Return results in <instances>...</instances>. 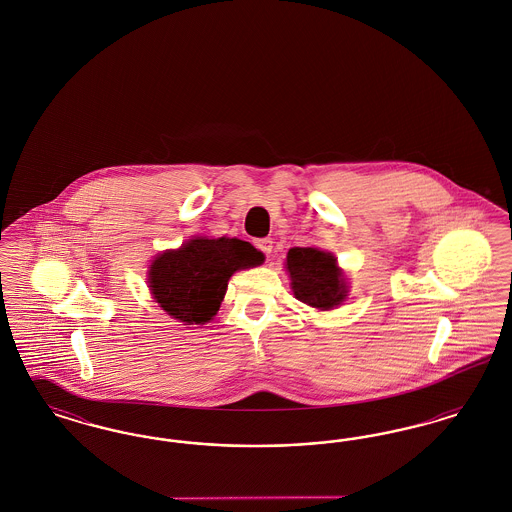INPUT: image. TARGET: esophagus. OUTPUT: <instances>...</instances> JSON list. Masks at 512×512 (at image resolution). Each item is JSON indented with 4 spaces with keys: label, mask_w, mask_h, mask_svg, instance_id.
<instances>
[{
    "label": "esophagus",
    "mask_w": 512,
    "mask_h": 512,
    "mask_svg": "<svg viewBox=\"0 0 512 512\" xmlns=\"http://www.w3.org/2000/svg\"><path fill=\"white\" fill-rule=\"evenodd\" d=\"M255 245L267 255V257H270V253H272V240L270 238H263V240H257L255 242Z\"/></svg>",
    "instance_id": "esophagus-1"
}]
</instances>
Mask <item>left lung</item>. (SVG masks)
<instances>
[{"label":"left lung","mask_w":512,"mask_h":512,"mask_svg":"<svg viewBox=\"0 0 512 512\" xmlns=\"http://www.w3.org/2000/svg\"><path fill=\"white\" fill-rule=\"evenodd\" d=\"M293 295L309 307L330 311L347 297V282L332 253L317 247H292L286 257Z\"/></svg>","instance_id":"8db88e82"}]
</instances>
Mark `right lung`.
Returning <instances> with one entry per match:
<instances>
[{
    "label": "right lung",
    "mask_w": 512,
    "mask_h": 512,
    "mask_svg": "<svg viewBox=\"0 0 512 512\" xmlns=\"http://www.w3.org/2000/svg\"><path fill=\"white\" fill-rule=\"evenodd\" d=\"M265 255L238 238H194L163 251L147 272L159 307L184 324H205L217 315L236 270L261 265Z\"/></svg>",
    "instance_id": "1"
}]
</instances>
